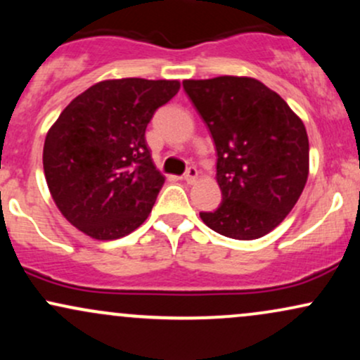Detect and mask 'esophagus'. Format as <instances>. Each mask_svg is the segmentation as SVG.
<instances>
[{"mask_svg":"<svg viewBox=\"0 0 360 360\" xmlns=\"http://www.w3.org/2000/svg\"><path fill=\"white\" fill-rule=\"evenodd\" d=\"M183 177H184L186 183H189V184L194 183V179H196V177H198V169L194 167V166L188 167V169H186V172H184Z\"/></svg>","mask_w":360,"mask_h":360,"instance_id":"esophagus-1","label":"esophagus"}]
</instances>
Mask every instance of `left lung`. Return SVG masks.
Wrapping results in <instances>:
<instances>
[{
  "label": "left lung",
  "mask_w": 360,
  "mask_h": 360,
  "mask_svg": "<svg viewBox=\"0 0 360 360\" xmlns=\"http://www.w3.org/2000/svg\"><path fill=\"white\" fill-rule=\"evenodd\" d=\"M183 88L218 157L221 203L201 212V220L235 240L264 237L286 218L307 184V128L278 93L252 77L189 79Z\"/></svg>",
  "instance_id": "obj_1"
}]
</instances>
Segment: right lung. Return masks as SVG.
I'll return each instance as SVG.
<instances>
[{
	"instance_id": "1",
	"label": "right lung",
	"mask_w": 360,
	"mask_h": 360,
	"mask_svg": "<svg viewBox=\"0 0 360 360\" xmlns=\"http://www.w3.org/2000/svg\"><path fill=\"white\" fill-rule=\"evenodd\" d=\"M177 81H101L65 106L44 143V172L60 213L82 233L115 240L139 229L164 186L146 128Z\"/></svg>"
}]
</instances>
